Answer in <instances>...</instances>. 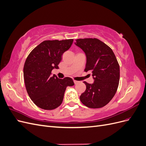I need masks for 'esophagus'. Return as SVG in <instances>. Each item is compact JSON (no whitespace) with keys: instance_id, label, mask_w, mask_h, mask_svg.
Listing matches in <instances>:
<instances>
[{"instance_id":"obj_1","label":"esophagus","mask_w":146,"mask_h":146,"mask_svg":"<svg viewBox=\"0 0 146 146\" xmlns=\"http://www.w3.org/2000/svg\"><path fill=\"white\" fill-rule=\"evenodd\" d=\"M74 83H75V85H76V84L78 83L79 82H78V81H77V80H74Z\"/></svg>"}]
</instances>
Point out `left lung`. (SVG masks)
Here are the masks:
<instances>
[{"mask_svg":"<svg viewBox=\"0 0 146 146\" xmlns=\"http://www.w3.org/2000/svg\"><path fill=\"white\" fill-rule=\"evenodd\" d=\"M75 44L85 52V71H90L94 83L85 84L81 94L82 103L90 108H99L110 102L115 95L120 78L119 65L112 49L96 38L78 39Z\"/></svg>","mask_w":146,"mask_h":146,"instance_id":"1","label":"left lung"}]
</instances>
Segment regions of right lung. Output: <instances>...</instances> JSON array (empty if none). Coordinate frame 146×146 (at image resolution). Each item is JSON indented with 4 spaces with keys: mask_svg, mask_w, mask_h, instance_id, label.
Here are the masks:
<instances>
[{
    "mask_svg": "<svg viewBox=\"0 0 146 146\" xmlns=\"http://www.w3.org/2000/svg\"><path fill=\"white\" fill-rule=\"evenodd\" d=\"M73 39L47 40L30 53L24 66V78L27 93L33 103L44 110H51L61 104L67 86L74 83L71 78L60 79L52 70L58 69L63 53L71 46Z\"/></svg>",
    "mask_w": 146,
    "mask_h": 146,
    "instance_id": "obj_1",
    "label": "right lung"
}]
</instances>
